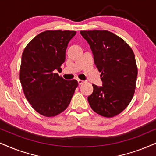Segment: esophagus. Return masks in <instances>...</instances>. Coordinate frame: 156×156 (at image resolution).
I'll return each mask as SVG.
<instances>
[{"label": "esophagus", "instance_id": "obj_1", "mask_svg": "<svg viewBox=\"0 0 156 156\" xmlns=\"http://www.w3.org/2000/svg\"><path fill=\"white\" fill-rule=\"evenodd\" d=\"M77 81H78L79 84H83L84 82V81H83V80H80V79H79V80H77Z\"/></svg>", "mask_w": 156, "mask_h": 156}]
</instances>
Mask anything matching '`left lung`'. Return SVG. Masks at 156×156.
<instances>
[{
    "instance_id": "obj_1",
    "label": "left lung",
    "mask_w": 156,
    "mask_h": 156,
    "mask_svg": "<svg viewBox=\"0 0 156 156\" xmlns=\"http://www.w3.org/2000/svg\"><path fill=\"white\" fill-rule=\"evenodd\" d=\"M90 46L103 86L93 84L87 100L91 108L101 116L113 117L128 106L136 87L137 67L130 46L106 30L80 31Z\"/></svg>"
}]
</instances>
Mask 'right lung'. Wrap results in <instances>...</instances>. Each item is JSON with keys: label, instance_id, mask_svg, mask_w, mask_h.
<instances>
[{"label": "right lung", "instance_id": "right-lung-1", "mask_svg": "<svg viewBox=\"0 0 156 156\" xmlns=\"http://www.w3.org/2000/svg\"><path fill=\"white\" fill-rule=\"evenodd\" d=\"M75 31L48 30L34 37L22 55L20 82L25 97L44 116L59 114L70 103L76 80H66L55 72L66 59V50Z\"/></svg>", "mask_w": 156, "mask_h": 156}]
</instances>
